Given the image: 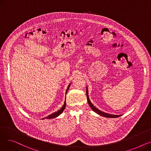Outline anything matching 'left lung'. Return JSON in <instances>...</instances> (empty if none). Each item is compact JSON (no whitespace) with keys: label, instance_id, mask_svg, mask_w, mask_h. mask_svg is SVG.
Segmentation results:
<instances>
[{"label":"left lung","instance_id":"8db88e82","mask_svg":"<svg viewBox=\"0 0 151 151\" xmlns=\"http://www.w3.org/2000/svg\"><path fill=\"white\" fill-rule=\"evenodd\" d=\"M86 96H87V99H88V102L90 106V107L91 108V109L94 112H96V113H97L98 114L104 117H111V118H114V117H118L121 116V115H114V114H108L105 112H103L101 111H100V109H99L98 108H97L96 107H95L91 103V101L89 100V96H88V87H86Z\"/></svg>","mask_w":151,"mask_h":151}]
</instances>
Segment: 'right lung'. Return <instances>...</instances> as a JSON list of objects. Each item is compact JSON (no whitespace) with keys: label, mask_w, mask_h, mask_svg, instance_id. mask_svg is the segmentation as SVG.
<instances>
[{"label":"right lung","mask_w":151,"mask_h":151,"mask_svg":"<svg viewBox=\"0 0 151 151\" xmlns=\"http://www.w3.org/2000/svg\"><path fill=\"white\" fill-rule=\"evenodd\" d=\"M70 84H71V83L68 86V88H67V90H66V93H67V91H68V89H69V88H70ZM65 106H66V101H65L64 104H63V105L62 106V107L59 110H58L57 112H54V113L51 114L50 115H49L48 116L46 117L42 118V119H52V118H55V117H58V116H59V115L63 111V110H64V109L65 108Z\"/></svg>","instance_id":"1"}]
</instances>
